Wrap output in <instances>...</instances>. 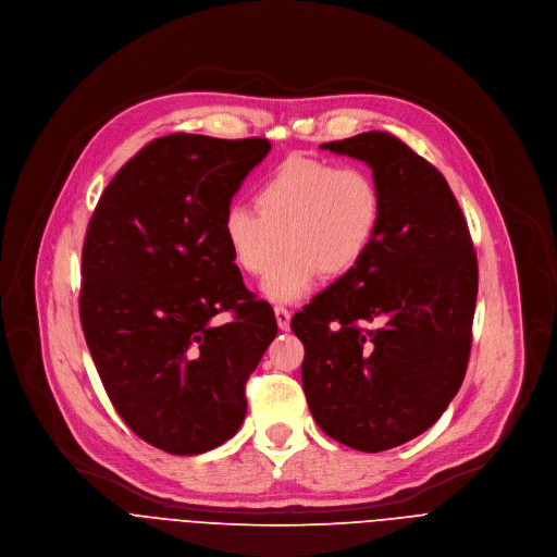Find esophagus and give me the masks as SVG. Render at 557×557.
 <instances>
[{"instance_id": "1", "label": "esophagus", "mask_w": 557, "mask_h": 557, "mask_svg": "<svg viewBox=\"0 0 557 557\" xmlns=\"http://www.w3.org/2000/svg\"><path fill=\"white\" fill-rule=\"evenodd\" d=\"M275 318H277V326L282 331H286L290 326V311L286 307H275Z\"/></svg>"}]
</instances>
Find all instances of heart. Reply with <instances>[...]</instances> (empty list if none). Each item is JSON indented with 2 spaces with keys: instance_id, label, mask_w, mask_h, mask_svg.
<instances>
[{
  "instance_id": "obj_1",
  "label": "heart",
  "mask_w": 557,
  "mask_h": 557,
  "mask_svg": "<svg viewBox=\"0 0 557 557\" xmlns=\"http://www.w3.org/2000/svg\"><path fill=\"white\" fill-rule=\"evenodd\" d=\"M257 208L233 203L221 233L237 269L267 275L262 290L273 302H298L320 275L341 277L372 248L383 199L362 168L326 159L288 157L259 185Z\"/></svg>"
}]
</instances>
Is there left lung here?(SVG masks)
I'll use <instances>...</instances> for the list:
<instances>
[{"instance_id": "1", "label": "left lung", "mask_w": 557, "mask_h": 557, "mask_svg": "<svg viewBox=\"0 0 557 557\" xmlns=\"http://www.w3.org/2000/svg\"><path fill=\"white\" fill-rule=\"evenodd\" d=\"M374 170L379 235L290 320L324 434L383 453L423 434L459 392L472 345L476 252L448 181L389 132L322 145Z\"/></svg>"}]
</instances>
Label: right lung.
Wrapping results in <instances>:
<instances>
[{
	"instance_id": "add662e5",
	"label": "right lung",
	"mask_w": 557,
	"mask_h": 557,
	"mask_svg": "<svg viewBox=\"0 0 557 557\" xmlns=\"http://www.w3.org/2000/svg\"><path fill=\"white\" fill-rule=\"evenodd\" d=\"M267 138L170 134L104 188L85 235L81 322L127 428L170 455H201L246 417V381L277 336L244 286L221 219ZM228 310L232 322L211 318Z\"/></svg>"
}]
</instances>
